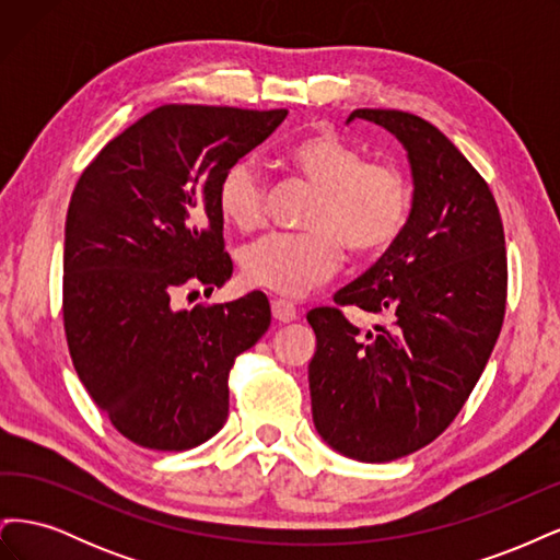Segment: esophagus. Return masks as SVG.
<instances>
[{
	"label": "esophagus",
	"mask_w": 560,
	"mask_h": 560,
	"mask_svg": "<svg viewBox=\"0 0 560 560\" xmlns=\"http://www.w3.org/2000/svg\"><path fill=\"white\" fill-rule=\"evenodd\" d=\"M270 313H273V317L278 322H292V319H296V306H294V303H290V301H284V299H273V301H270Z\"/></svg>",
	"instance_id": "esophagus-1"
}]
</instances>
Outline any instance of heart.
<instances>
[{"label": "heart", "mask_w": 560, "mask_h": 560, "mask_svg": "<svg viewBox=\"0 0 560 560\" xmlns=\"http://www.w3.org/2000/svg\"><path fill=\"white\" fill-rule=\"evenodd\" d=\"M290 163L319 189L303 233H270L243 252L249 284L299 299L329 280L343 261V241L358 254L393 245L409 222L411 182L389 163H369L364 151L319 132L290 149ZM219 212L238 231L266 222L268 184L259 167L243 159L229 165L217 189Z\"/></svg>", "instance_id": "b5f03b06"}]
</instances>
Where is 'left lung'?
Segmentation results:
<instances>
[{"label":"left lung","mask_w":560,"mask_h":560,"mask_svg":"<svg viewBox=\"0 0 560 560\" xmlns=\"http://www.w3.org/2000/svg\"><path fill=\"white\" fill-rule=\"evenodd\" d=\"M354 118L401 142L413 206L399 238L334 296L389 325L360 334L338 308L308 313L311 406L327 446L389 463L442 434L483 374L504 317V231L488 184L442 130L397 109Z\"/></svg>","instance_id":"8db88e82"}]
</instances>
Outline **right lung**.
<instances>
[{"mask_svg": "<svg viewBox=\"0 0 560 560\" xmlns=\"http://www.w3.org/2000/svg\"><path fill=\"white\" fill-rule=\"evenodd\" d=\"M287 109L163 105L81 173L65 222L62 317L81 383L130 442L186 451L229 416V371L270 325L261 292L177 308L182 287H222L217 189Z\"/></svg>", "mask_w": 560, "mask_h": 560, "instance_id": "obj_1", "label": "right lung"}]
</instances>
